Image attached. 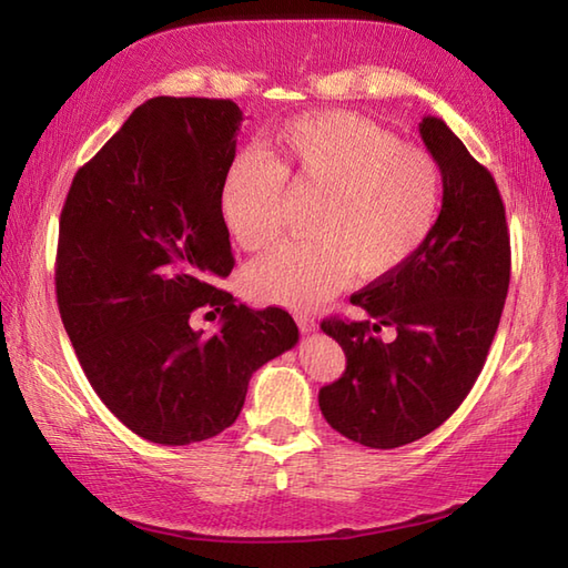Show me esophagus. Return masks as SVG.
Masks as SVG:
<instances>
[{"instance_id":"1","label":"esophagus","mask_w":568,"mask_h":568,"mask_svg":"<svg viewBox=\"0 0 568 568\" xmlns=\"http://www.w3.org/2000/svg\"><path fill=\"white\" fill-rule=\"evenodd\" d=\"M295 320H297V327H300V332L310 334V332H315V329H317V320H315V317H310V315H303V312H300V315H297Z\"/></svg>"}]
</instances>
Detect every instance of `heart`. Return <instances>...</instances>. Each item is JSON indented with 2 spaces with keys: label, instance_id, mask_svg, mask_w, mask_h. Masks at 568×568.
<instances>
[{
  "label": "heart",
  "instance_id": "1",
  "mask_svg": "<svg viewBox=\"0 0 568 568\" xmlns=\"http://www.w3.org/2000/svg\"><path fill=\"white\" fill-rule=\"evenodd\" d=\"M285 192L315 195L310 239L248 265L246 293L265 305L312 307L348 277L397 273L437 226L444 178L427 151L352 112L295 116L273 134L268 153L246 151L226 165L216 207L241 248L263 251L283 232Z\"/></svg>",
  "mask_w": 568,
  "mask_h": 568
}]
</instances>
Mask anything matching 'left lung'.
Masks as SVG:
<instances>
[{"mask_svg":"<svg viewBox=\"0 0 568 568\" xmlns=\"http://www.w3.org/2000/svg\"><path fill=\"white\" fill-rule=\"evenodd\" d=\"M419 134L444 178L437 226L400 271L352 295L371 320L322 322L346 371L320 390V409L371 449L422 439L456 413L486 364L510 285L496 180L442 119H422ZM381 326L396 329L393 343L379 339Z\"/></svg>","mask_w":568,"mask_h":568,"instance_id":"left-lung-1","label":"left lung"}]
</instances>
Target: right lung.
I'll return each mask as SVG.
<instances>
[{
    "instance_id": "1",
    "label": "right lung",
    "mask_w": 568,
    "mask_h": 568,
    "mask_svg": "<svg viewBox=\"0 0 568 568\" xmlns=\"http://www.w3.org/2000/svg\"><path fill=\"white\" fill-rule=\"evenodd\" d=\"M232 100L153 98L72 178L55 295L100 400L139 437L183 446L232 427L248 381L297 344L281 307L251 310L232 273L216 190L236 155ZM200 311L221 317L194 327Z\"/></svg>"
}]
</instances>
